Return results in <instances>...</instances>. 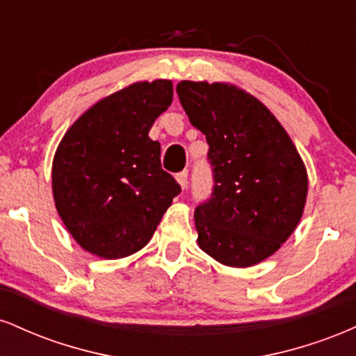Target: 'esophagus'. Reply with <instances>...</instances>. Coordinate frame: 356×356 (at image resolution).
Returning a JSON list of instances; mask_svg holds the SVG:
<instances>
[{"instance_id":"esophagus-1","label":"esophagus","mask_w":356,"mask_h":356,"mask_svg":"<svg viewBox=\"0 0 356 356\" xmlns=\"http://www.w3.org/2000/svg\"><path fill=\"white\" fill-rule=\"evenodd\" d=\"M187 175H189L187 170H182V172H179L177 175H175V179H177V182L181 184L182 189H186V187H187Z\"/></svg>"}]
</instances>
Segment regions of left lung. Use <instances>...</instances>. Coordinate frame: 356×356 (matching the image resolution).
Segmentation results:
<instances>
[{
	"mask_svg": "<svg viewBox=\"0 0 356 356\" xmlns=\"http://www.w3.org/2000/svg\"><path fill=\"white\" fill-rule=\"evenodd\" d=\"M177 95L209 144L214 186L194 212L199 246L226 266L261 263L291 236L303 214V161L275 115L244 90L184 80Z\"/></svg>",
	"mask_w": 356,
	"mask_h": 356,
	"instance_id": "1",
	"label": "left lung"
}]
</instances>
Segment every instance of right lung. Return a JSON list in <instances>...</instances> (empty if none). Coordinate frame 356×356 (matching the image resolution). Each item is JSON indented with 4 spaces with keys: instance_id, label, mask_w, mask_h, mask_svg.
Segmentation results:
<instances>
[{
    "instance_id": "add662e5",
    "label": "right lung",
    "mask_w": 356,
    "mask_h": 356,
    "mask_svg": "<svg viewBox=\"0 0 356 356\" xmlns=\"http://www.w3.org/2000/svg\"><path fill=\"white\" fill-rule=\"evenodd\" d=\"M169 80L140 81L100 100L61 138L53 161V197L61 220L85 251L107 259L149 243L175 195L149 137L172 104Z\"/></svg>"
}]
</instances>
